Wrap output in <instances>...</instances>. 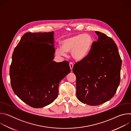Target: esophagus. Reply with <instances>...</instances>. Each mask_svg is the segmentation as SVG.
<instances>
[{"label": "esophagus", "mask_w": 131, "mask_h": 131, "mask_svg": "<svg viewBox=\"0 0 131 131\" xmlns=\"http://www.w3.org/2000/svg\"><path fill=\"white\" fill-rule=\"evenodd\" d=\"M69 67H70V69H71V70H72V68H73V63H69Z\"/></svg>", "instance_id": "obj_1"}]
</instances>
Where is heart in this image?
I'll return each mask as SVG.
<instances>
[{
    "instance_id": "heart-1",
    "label": "heart",
    "mask_w": 131,
    "mask_h": 131,
    "mask_svg": "<svg viewBox=\"0 0 131 131\" xmlns=\"http://www.w3.org/2000/svg\"><path fill=\"white\" fill-rule=\"evenodd\" d=\"M92 38L88 34H79L65 39L61 42L62 48H58L55 53L58 56L64 57L66 52H71L72 58L80 61L88 54L91 47Z\"/></svg>"
}]
</instances>
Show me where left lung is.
Returning <instances> with one entry per match:
<instances>
[{
	"instance_id": "obj_1",
	"label": "left lung",
	"mask_w": 131,
	"mask_h": 131,
	"mask_svg": "<svg viewBox=\"0 0 131 131\" xmlns=\"http://www.w3.org/2000/svg\"><path fill=\"white\" fill-rule=\"evenodd\" d=\"M97 41L86 57L74 65L76 95L82 103L97 106L109 101L120 82L122 61L113 39L95 31Z\"/></svg>"
}]
</instances>
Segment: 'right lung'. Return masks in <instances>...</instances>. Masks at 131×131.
I'll return each mask as SVG.
<instances>
[{"mask_svg":"<svg viewBox=\"0 0 131 131\" xmlns=\"http://www.w3.org/2000/svg\"><path fill=\"white\" fill-rule=\"evenodd\" d=\"M54 32H26L15 48L10 67L15 94L33 108H42L57 98L60 81L70 72L69 63L53 61Z\"/></svg>","mask_w":131,"mask_h":131,"instance_id":"1","label":"right lung"}]
</instances>
